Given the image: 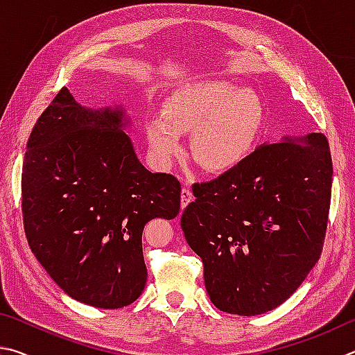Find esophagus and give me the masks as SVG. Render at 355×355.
<instances>
[{"label":"esophagus","instance_id":"1","mask_svg":"<svg viewBox=\"0 0 355 355\" xmlns=\"http://www.w3.org/2000/svg\"><path fill=\"white\" fill-rule=\"evenodd\" d=\"M191 200H193V196H191V191H190V189L184 187V189H182V191H181V207H182V209L187 207Z\"/></svg>","mask_w":355,"mask_h":355}]
</instances>
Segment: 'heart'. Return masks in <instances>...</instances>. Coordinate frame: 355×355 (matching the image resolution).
<instances>
[{
  "label": "heart",
  "instance_id": "heart-1",
  "mask_svg": "<svg viewBox=\"0 0 355 355\" xmlns=\"http://www.w3.org/2000/svg\"><path fill=\"white\" fill-rule=\"evenodd\" d=\"M263 126V110L252 92L227 80H207L170 99L164 118L146 121L155 160L168 166L182 154L179 134L191 135V155L204 170L225 174L251 157Z\"/></svg>",
  "mask_w": 355,
  "mask_h": 355
}]
</instances>
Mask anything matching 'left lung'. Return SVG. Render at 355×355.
Masks as SVG:
<instances>
[{
  "instance_id": "obj_1",
  "label": "left lung",
  "mask_w": 355,
  "mask_h": 355,
  "mask_svg": "<svg viewBox=\"0 0 355 355\" xmlns=\"http://www.w3.org/2000/svg\"><path fill=\"white\" fill-rule=\"evenodd\" d=\"M324 134L260 145L243 165L193 184L181 227L221 312L254 316L285 302L320 260L332 191Z\"/></svg>"
}]
</instances>
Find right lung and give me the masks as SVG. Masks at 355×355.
<instances>
[{"instance_id":"1","label":"right lung","mask_w":355,"mask_h":355,"mask_svg":"<svg viewBox=\"0 0 355 355\" xmlns=\"http://www.w3.org/2000/svg\"><path fill=\"white\" fill-rule=\"evenodd\" d=\"M123 116L85 109L62 87L29 135L21 173L31 251L68 296L99 309L141 295L143 229L181 209V184L140 164Z\"/></svg>"}]
</instances>
